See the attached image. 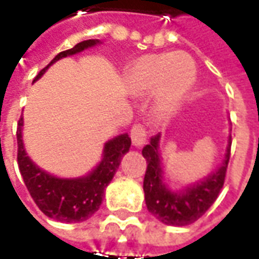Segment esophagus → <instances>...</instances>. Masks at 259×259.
<instances>
[{
    "label": "esophagus",
    "instance_id": "34e87169",
    "mask_svg": "<svg viewBox=\"0 0 259 259\" xmlns=\"http://www.w3.org/2000/svg\"><path fill=\"white\" fill-rule=\"evenodd\" d=\"M130 137H132V141L136 147L143 146L146 143L147 135H146V129L144 126L141 123H135L133 127L130 130Z\"/></svg>",
    "mask_w": 259,
    "mask_h": 259
}]
</instances>
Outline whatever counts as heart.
Listing matches in <instances>:
<instances>
[{"label": "heart", "instance_id": "obj_1", "mask_svg": "<svg viewBox=\"0 0 259 259\" xmlns=\"http://www.w3.org/2000/svg\"><path fill=\"white\" fill-rule=\"evenodd\" d=\"M195 74L194 61L187 54L165 53L137 59L130 66L126 80L135 94L157 90V111L170 115L191 90Z\"/></svg>", "mask_w": 259, "mask_h": 259}]
</instances>
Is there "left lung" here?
Wrapping results in <instances>:
<instances>
[{"label":"left lung","mask_w":259,"mask_h":259,"mask_svg":"<svg viewBox=\"0 0 259 259\" xmlns=\"http://www.w3.org/2000/svg\"><path fill=\"white\" fill-rule=\"evenodd\" d=\"M158 143L159 135L152 137L150 144L143 148V157L147 159V170L143 183L147 208L158 221L165 225H190L208 211L222 190L230 159L232 137L229 139L222 166L205 180L187 187L183 193H172L162 183V166L158 154Z\"/></svg>","instance_id":"left-lung-1"}]
</instances>
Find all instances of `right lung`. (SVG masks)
I'll use <instances>...</instances> for the list:
<instances>
[{
	"instance_id": "right-lung-1",
	"label": "right lung",
	"mask_w": 259,
	"mask_h": 259,
	"mask_svg": "<svg viewBox=\"0 0 259 259\" xmlns=\"http://www.w3.org/2000/svg\"><path fill=\"white\" fill-rule=\"evenodd\" d=\"M97 42L98 40H85L76 44L70 50L59 53L46 68L38 72L33 81L40 79L55 61L80 53L85 48L96 46ZM22 124L23 118L19 119L16 129L18 165L26 187L40 211L44 212L48 218L68 223L83 222L93 217L101 205L104 191L118 170L120 159L129 151L132 144L129 135H120L108 141L104 147L101 163L89 176L79 179H59L41 170L26 155L22 141Z\"/></svg>"
}]
</instances>
